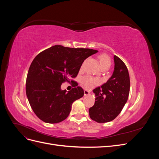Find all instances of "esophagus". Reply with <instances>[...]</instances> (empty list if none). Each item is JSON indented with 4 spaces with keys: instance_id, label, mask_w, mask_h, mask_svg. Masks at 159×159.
I'll use <instances>...</instances> for the list:
<instances>
[{
    "instance_id": "34e87169",
    "label": "esophagus",
    "mask_w": 159,
    "mask_h": 159,
    "mask_svg": "<svg viewBox=\"0 0 159 159\" xmlns=\"http://www.w3.org/2000/svg\"><path fill=\"white\" fill-rule=\"evenodd\" d=\"M90 95V92L87 90V89H84V95L85 96H88V95Z\"/></svg>"
}]
</instances>
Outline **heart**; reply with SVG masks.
<instances>
[{
	"label": "heart",
	"mask_w": 159,
	"mask_h": 159,
	"mask_svg": "<svg viewBox=\"0 0 159 159\" xmlns=\"http://www.w3.org/2000/svg\"><path fill=\"white\" fill-rule=\"evenodd\" d=\"M99 60L102 68L106 66H111V60L107 54H103L99 55ZM81 83H82V84L86 88L89 89L93 87V85H95V84H98L99 83V80L91 78L90 76H85L81 80Z\"/></svg>",
	"instance_id": "heart-1"
}]
</instances>
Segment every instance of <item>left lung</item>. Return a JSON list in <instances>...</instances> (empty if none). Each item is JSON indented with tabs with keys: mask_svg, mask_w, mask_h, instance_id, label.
Returning a JSON list of instances; mask_svg holds the SVG:
<instances>
[{
	"mask_svg": "<svg viewBox=\"0 0 159 159\" xmlns=\"http://www.w3.org/2000/svg\"><path fill=\"white\" fill-rule=\"evenodd\" d=\"M114 71L112 75L100 87L93 90L95 101L89 109L90 118L98 123L113 121L121 113L128 99L130 78L127 66L114 56Z\"/></svg>",
	"mask_w": 159,
	"mask_h": 159,
	"instance_id": "1",
	"label": "left lung"
}]
</instances>
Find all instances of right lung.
<instances>
[{"instance_id":"1","label":"right lung","mask_w":159,"mask_h":159,"mask_svg":"<svg viewBox=\"0 0 159 159\" xmlns=\"http://www.w3.org/2000/svg\"><path fill=\"white\" fill-rule=\"evenodd\" d=\"M98 52L56 45L35 57L28 70L26 92L38 118L45 123H57L68 117L72 103L82 98L84 91L76 82L71 90H62L61 83L75 78L84 60Z\"/></svg>"}]
</instances>
